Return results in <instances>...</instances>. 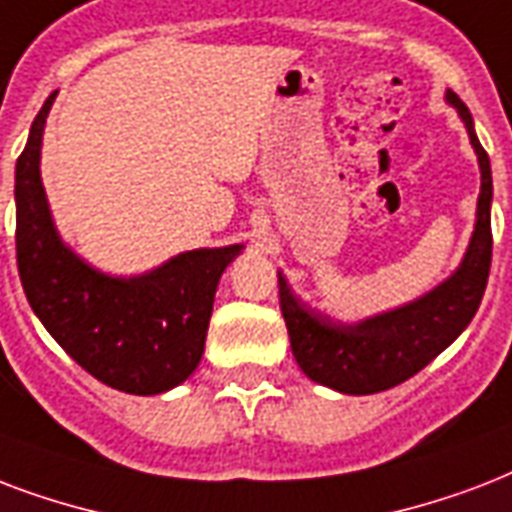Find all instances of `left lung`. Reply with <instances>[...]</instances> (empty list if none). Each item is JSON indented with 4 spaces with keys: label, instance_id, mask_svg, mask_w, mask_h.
Wrapping results in <instances>:
<instances>
[{
    "label": "left lung",
    "instance_id": "8db88e82",
    "mask_svg": "<svg viewBox=\"0 0 512 512\" xmlns=\"http://www.w3.org/2000/svg\"><path fill=\"white\" fill-rule=\"evenodd\" d=\"M446 101L465 122L481 168L475 229L465 259L449 280L417 301L360 323H336L323 312L310 310L293 296L283 272H277L280 310L291 336L293 358L312 382L344 395L390 390L438 358L478 312L491 267V165L475 136L467 106L451 90H446Z\"/></svg>",
    "mask_w": 512,
    "mask_h": 512
}]
</instances>
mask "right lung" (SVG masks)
<instances>
[{
    "label": "right lung",
    "instance_id": "right-lung-1",
    "mask_svg": "<svg viewBox=\"0 0 512 512\" xmlns=\"http://www.w3.org/2000/svg\"><path fill=\"white\" fill-rule=\"evenodd\" d=\"M53 95L31 122L15 165V253L31 310L98 382L160 395L192 374L205 350L221 272L243 245L200 248L138 277H112L79 259L55 232L39 154Z\"/></svg>",
    "mask_w": 512,
    "mask_h": 512
}]
</instances>
